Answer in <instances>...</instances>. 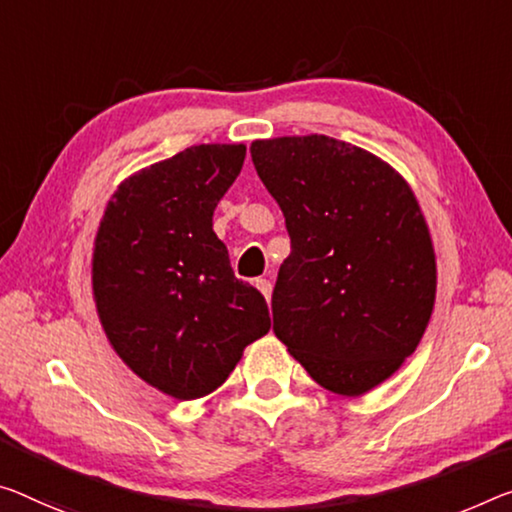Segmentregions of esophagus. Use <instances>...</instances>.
<instances>
[{
	"label": "esophagus",
	"instance_id": "esophagus-1",
	"mask_svg": "<svg viewBox=\"0 0 512 512\" xmlns=\"http://www.w3.org/2000/svg\"><path fill=\"white\" fill-rule=\"evenodd\" d=\"M256 288L261 290L265 300H270L272 297V281L270 279H256Z\"/></svg>",
	"mask_w": 512,
	"mask_h": 512
}]
</instances>
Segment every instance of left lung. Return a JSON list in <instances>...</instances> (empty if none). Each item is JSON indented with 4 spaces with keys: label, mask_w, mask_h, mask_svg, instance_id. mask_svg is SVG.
Segmentation results:
<instances>
[{
    "label": "left lung",
    "mask_w": 512,
    "mask_h": 512,
    "mask_svg": "<svg viewBox=\"0 0 512 512\" xmlns=\"http://www.w3.org/2000/svg\"><path fill=\"white\" fill-rule=\"evenodd\" d=\"M249 151L290 235L274 334L320 387L364 396L416 350L435 306L419 201L389 162L348 141L256 139Z\"/></svg>",
    "instance_id": "1"
}]
</instances>
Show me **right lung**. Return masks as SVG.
I'll return each instance as SVG.
<instances>
[{
    "mask_svg": "<svg viewBox=\"0 0 512 512\" xmlns=\"http://www.w3.org/2000/svg\"><path fill=\"white\" fill-rule=\"evenodd\" d=\"M245 144H199L116 187L91 258L93 302L116 355L178 400L222 387L270 332L254 286L235 279L212 212L238 178Z\"/></svg>",
    "mask_w": 512,
    "mask_h": 512,
    "instance_id": "right-lung-1",
    "label": "right lung"
}]
</instances>
